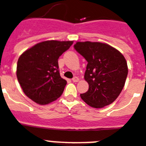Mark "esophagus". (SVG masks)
<instances>
[{"label":"esophagus","instance_id":"esophagus-1","mask_svg":"<svg viewBox=\"0 0 146 146\" xmlns=\"http://www.w3.org/2000/svg\"><path fill=\"white\" fill-rule=\"evenodd\" d=\"M72 81H73V82H77L79 81V78H78V77H73V79H72Z\"/></svg>","mask_w":146,"mask_h":146}]
</instances>
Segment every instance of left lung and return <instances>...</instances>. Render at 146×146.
<instances>
[{
  "mask_svg": "<svg viewBox=\"0 0 146 146\" xmlns=\"http://www.w3.org/2000/svg\"><path fill=\"white\" fill-rule=\"evenodd\" d=\"M74 48L87 61L85 79L89 88L80 97L89 106L103 108L114 102L122 91L128 69L123 54L106 43L77 42Z\"/></svg>",
  "mask_w": 146,
  "mask_h": 146,
  "instance_id": "8db88e82",
  "label": "left lung"
}]
</instances>
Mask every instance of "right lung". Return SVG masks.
I'll return each instance as SVG.
<instances>
[{"label":"right lung","instance_id":"add662e5","mask_svg":"<svg viewBox=\"0 0 146 146\" xmlns=\"http://www.w3.org/2000/svg\"><path fill=\"white\" fill-rule=\"evenodd\" d=\"M73 41L48 40L26 50L17 63L18 81L24 93L40 105L48 104L62 94L67 81L60 76L58 60Z\"/></svg>","mask_w":146,"mask_h":146}]
</instances>
